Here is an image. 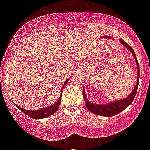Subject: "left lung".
Returning <instances> with one entry per match:
<instances>
[{"mask_svg":"<svg viewBox=\"0 0 150 150\" xmlns=\"http://www.w3.org/2000/svg\"><path fill=\"white\" fill-rule=\"evenodd\" d=\"M120 42L121 44H123L125 47L131 52V53L133 54V56H134V59L136 60L137 65V84L135 85V88L132 91V92L130 94H129V96L127 97L126 98L121 99V100H116V101H113V102L108 103V104H98L91 103L90 100H88L86 97V94H85V88H83V94H84V98L85 100V104H86L87 108L90 110L91 112H92L94 114H98L100 116H104V117H112V116L117 115L119 113L126 109L129 106V104L133 102V100H134V98L137 94V88H138V85H139V66L138 61L136 57V54L133 51V48L131 46H129L127 42H125L124 40L120 39Z\"/></svg>","mask_w":150,"mask_h":150,"instance_id":"obj_1","label":"left lung"}]
</instances>
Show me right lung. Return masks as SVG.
Returning <instances> with one entry per match:
<instances>
[{"mask_svg":"<svg viewBox=\"0 0 150 150\" xmlns=\"http://www.w3.org/2000/svg\"><path fill=\"white\" fill-rule=\"evenodd\" d=\"M69 80V79H68L67 80L65 81V83L63 84V86H62V91L63 90V88H65V85L67 84ZM62 93V91L61 92V97ZM60 101H61V98L59 99L57 102H56L55 104H52V105H50V106L47 107V108H42V109H40V110H26V109H23V108L17 106V107L21 110V111L23 112L25 114H26V115L30 117L33 118V119H42V118H45L46 117H49V116L54 114V113L59 109V108Z\"/></svg>","mask_w":150,"mask_h":150,"instance_id":"add662e5","label":"right lung"}]
</instances>
